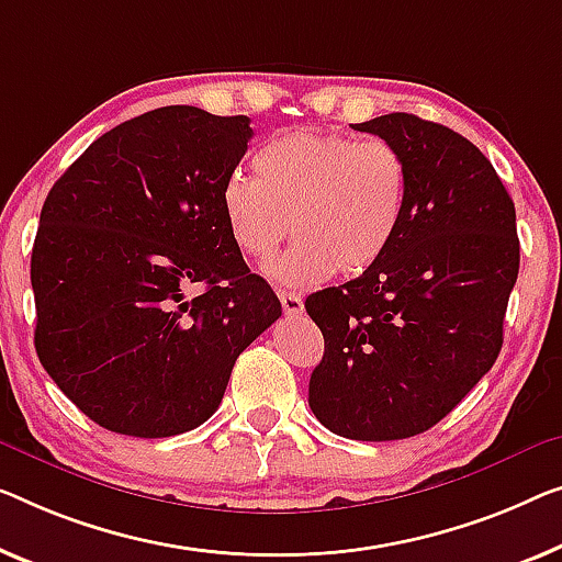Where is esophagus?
I'll list each match as a JSON object with an SVG mask.
<instances>
[{
    "instance_id": "34e87169",
    "label": "esophagus",
    "mask_w": 562,
    "mask_h": 562,
    "mask_svg": "<svg viewBox=\"0 0 562 562\" xmlns=\"http://www.w3.org/2000/svg\"><path fill=\"white\" fill-rule=\"evenodd\" d=\"M278 297H280V303H282L284 315H300V313H303V310H305L303 297H300L297 292L280 290V292H278Z\"/></svg>"
}]
</instances>
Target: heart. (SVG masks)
<instances>
[{"label": "heart", "instance_id": "heart-1", "mask_svg": "<svg viewBox=\"0 0 562 562\" xmlns=\"http://www.w3.org/2000/svg\"><path fill=\"white\" fill-rule=\"evenodd\" d=\"M255 171L224 181L222 214L234 245L259 262L292 232L295 245L267 267L288 288L371 270L406 220L408 166L389 140L282 133L259 146Z\"/></svg>", "mask_w": 562, "mask_h": 562}]
</instances>
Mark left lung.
Here are the masks:
<instances>
[{
  "label": "left lung",
  "instance_id": "8db88e82",
  "mask_svg": "<svg viewBox=\"0 0 562 562\" xmlns=\"http://www.w3.org/2000/svg\"><path fill=\"white\" fill-rule=\"evenodd\" d=\"M353 128L406 158L408 209L371 270L305 300L325 338L307 401L338 437L408 439L497 361L520 270L515 204L487 156L447 125L389 113Z\"/></svg>",
  "mask_w": 562,
  "mask_h": 562
}]
</instances>
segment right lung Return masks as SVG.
Segmentation results:
<instances>
[{
    "label": "right lung",
    "instance_id": "add662e5",
    "mask_svg": "<svg viewBox=\"0 0 562 562\" xmlns=\"http://www.w3.org/2000/svg\"><path fill=\"white\" fill-rule=\"evenodd\" d=\"M249 138L247 115L156 108L103 133L49 189L30 265L35 348L108 431L196 429L241 350L282 315L222 214Z\"/></svg>",
    "mask_w": 562,
    "mask_h": 562
}]
</instances>
